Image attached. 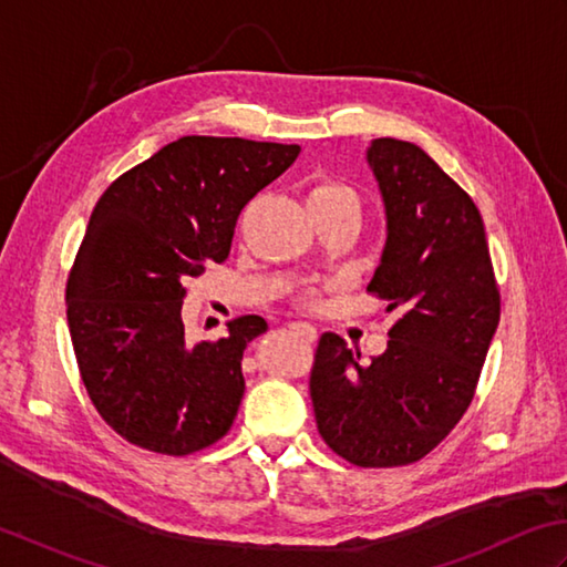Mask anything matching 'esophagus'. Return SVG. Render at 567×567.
<instances>
[{"label":"esophagus","instance_id":"esophagus-1","mask_svg":"<svg viewBox=\"0 0 567 567\" xmlns=\"http://www.w3.org/2000/svg\"><path fill=\"white\" fill-rule=\"evenodd\" d=\"M288 328H291L296 334H300V338L308 340V342H313V340L318 338V330H316L313 326H310V322L296 320V322H291V326H288Z\"/></svg>","mask_w":567,"mask_h":567}]
</instances>
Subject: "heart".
Returning a JSON list of instances; mask_svg holds the SVG:
<instances>
[{"label": "heart", "instance_id": "heart-1", "mask_svg": "<svg viewBox=\"0 0 567 567\" xmlns=\"http://www.w3.org/2000/svg\"><path fill=\"white\" fill-rule=\"evenodd\" d=\"M306 205L310 215L338 210H350L357 215L360 213V193L350 183L338 178H316L306 193Z\"/></svg>", "mask_w": 567, "mask_h": 567}]
</instances>
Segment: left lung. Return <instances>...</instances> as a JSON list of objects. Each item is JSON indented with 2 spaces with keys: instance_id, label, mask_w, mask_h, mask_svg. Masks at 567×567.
<instances>
[{
  "instance_id": "left-lung-1",
  "label": "left lung",
  "mask_w": 567,
  "mask_h": 567,
  "mask_svg": "<svg viewBox=\"0 0 567 567\" xmlns=\"http://www.w3.org/2000/svg\"><path fill=\"white\" fill-rule=\"evenodd\" d=\"M367 161L386 207V247L367 291L399 318L369 364L322 332L310 399L332 453L357 467H401L429 455L467 411L502 300L470 195L411 142L374 138Z\"/></svg>"
}]
</instances>
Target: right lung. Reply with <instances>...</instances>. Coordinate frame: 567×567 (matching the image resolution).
I'll return each mask as SVG.
<instances>
[{
  "label": "right lung",
  "instance_id": "right-lung-1",
  "mask_svg": "<svg viewBox=\"0 0 567 567\" xmlns=\"http://www.w3.org/2000/svg\"><path fill=\"white\" fill-rule=\"evenodd\" d=\"M298 144L181 136L102 193L68 276V330L92 406L126 443L183 457L233 429L241 354L267 320L241 316L190 342L186 284L225 261L245 205Z\"/></svg>",
  "mask_w": 567,
  "mask_h": 567
}]
</instances>
